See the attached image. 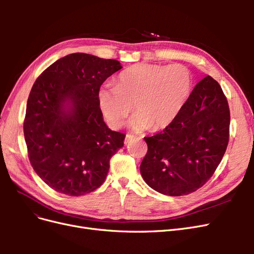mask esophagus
<instances>
[{
	"label": "esophagus",
	"instance_id": "1",
	"mask_svg": "<svg viewBox=\"0 0 254 254\" xmlns=\"http://www.w3.org/2000/svg\"><path fill=\"white\" fill-rule=\"evenodd\" d=\"M134 139H135V136H134V135L127 134V135H126V137H125V144H126V145H127V144H129L130 142L133 141Z\"/></svg>",
	"mask_w": 254,
	"mask_h": 254
}]
</instances>
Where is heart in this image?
Listing matches in <instances>:
<instances>
[{
  "instance_id": "heart-1",
  "label": "heart",
  "mask_w": 254,
  "mask_h": 254,
  "mask_svg": "<svg viewBox=\"0 0 254 254\" xmlns=\"http://www.w3.org/2000/svg\"><path fill=\"white\" fill-rule=\"evenodd\" d=\"M193 88V74L183 64H137L123 71L115 87L105 84L97 101L107 123L120 128L129 113L136 112L129 125L135 131H153L171 125L186 106Z\"/></svg>"
}]
</instances>
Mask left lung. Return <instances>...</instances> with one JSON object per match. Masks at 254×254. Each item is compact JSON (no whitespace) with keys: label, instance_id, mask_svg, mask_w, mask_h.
I'll list each match as a JSON object with an SVG mask.
<instances>
[{"label":"left lung","instance_id":"left-lung-1","mask_svg":"<svg viewBox=\"0 0 254 254\" xmlns=\"http://www.w3.org/2000/svg\"><path fill=\"white\" fill-rule=\"evenodd\" d=\"M230 109L219 83L211 76L199 81L171 125L145 136L148 150L140 170L161 194L183 196L207 182L229 143Z\"/></svg>","mask_w":254,"mask_h":254}]
</instances>
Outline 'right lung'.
Here are the masks:
<instances>
[{"instance_id": "obj_1", "label": "right lung", "mask_w": 254, "mask_h": 254, "mask_svg": "<svg viewBox=\"0 0 254 254\" xmlns=\"http://www.w3.org/2000/svg\"><path fill=\"white\" fill-rule=\"evenodd\" d=\"M120 61L74 53L41 73L30 90L23 130L34 171L50 188L82 196L104 183L126 134L105 124L97 92Z\"/></svg>"}]
</instances>
